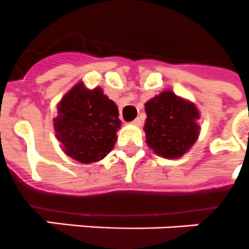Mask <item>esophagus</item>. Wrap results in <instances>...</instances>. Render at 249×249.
Masks as SVG:
<instances>
[{"instance_id":"1","label":"esophagus","mask_w":249,"mask_h":249,"mask_svg":"<svg viewBox=\"0 0 249 249\" xmlns=\"http://www.w3.org/2000/svg\"><path fill=\"white\" fill-rule=\"evenodd\" d=\"M133 124L134 125H142V120H141V118H137V119H134V120H133Z\"/></svg>"}]
</instances>
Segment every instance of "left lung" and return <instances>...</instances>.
<instances>
[{
	"label": "left lung",
	"instance_id": "1",
	"mask_svg": "<svg viewBox=\"0 0 249 249\" xmlns=\"http://www.w3.org/2000/svg\"><path fill=\"white\" fill-rule=\"evenodd\" d=\"M145 142L165 159L181 157L199 134V112L187 100L165 90L145 104Z\"/></svg>",
	"mask_w": 249,
	"mask_h": 249
}]
</instances>
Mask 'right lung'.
<instances>
[{
  "label": "right lung",
  "mask_w": 249,
  "mask_h": 249,
  "mask_svg": "<svg viewBox=\"0 0 249 249\" xmlns=\"http://www.w3.org/2000/svg\"><path fill=\"white\" fill-rule=\"evenodd\" d=\"M119 110L101 88L78 83L62 97L53 126L62 151L82 163L100 161L114 148L120 128Z\"/></svg>",
  "instance_id": "1"
}]
</instances>
